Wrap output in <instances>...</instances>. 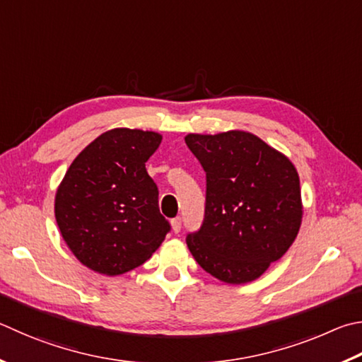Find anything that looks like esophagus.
Masks as SVG:
<instances>
[{"label": "esophagus", "mask_w": 362, "mask_h": 362, "mask_svg": "<svg viewBox=\"0 0 362 362\" xmlns=\"http://www.w3.org/2000/svg\"><path fill=\"white\" fill-rule=\"evenodd\" d=\"M170 226H173V231L177 234L180 231V228H182V218L180 216H175L174 220H170Z\"/></svg>", "instance_id": "1"}]
</instances>
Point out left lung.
<instances>
[{"label": "left lung", "mask_w": 362, "mask_h": 362, "mask_svg": "<svg viewBox=\"0 0 362 362\" xmlns=\"http://www.w3.org/2000/svg\"><path fill=\"white\" fill-rule=\"evenodd\" d=\"M206 170V214L187 245L225 284L259 279L280 259L302 223L299 174L288 156L247 131L187 134Z\"/></svg>", "instance_id": "8db88e82"}]
</instances>
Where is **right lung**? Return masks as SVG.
I'll return each instance as SVG.
<instances>
[{
  "label": "right lung",
  "mask_w": 362,
  "mask_h": 362,
  "mask_svg": "<svg viewBox=\"0 0 362 362\" xmlns=\"http://www.w3.org/2000/svg\"><path fill=\"white\" fill-rule=\"evenodd\" d=\"M155 131L114 128L71 163L55 194L62 238L91 271L112 277L144 264L169 233L146 163L160 147Z\"/></svg>",
  "instance_id": "right-lung-1"
}]
</instances>
